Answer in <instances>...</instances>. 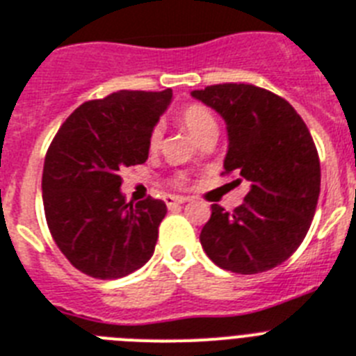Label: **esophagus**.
Instances as JSON below:
<instances>
[{
    "mask_svg": "<svg viewBox=\"0 0 356 356\" xmlns=\"http://www.w3.org/2000/svg\"><path fill=\"white\" fill-rule=\"evenodd\" d=\"M166 204H168V208H173V207H179V204H184L188 201L186 197H177V195H166Z\"/></svg>",
    "mask_w": 356,
    "mask_h": 356,
    "instance_id": "34e87169",
    "label": "esophagus"
}]
</instances>
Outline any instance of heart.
<instances>
[{
  "label": "heart",
  "instance_id": "heart-1",
  "mask_svg": "<svg viewBox=\"0 0 356 356\" xmlns=\"http://www.w3.org/2000/svg\"><path fill=\"white\" fill-rule=\"evenodd\" d=\"M181 122H183L184 128L192 133L193 137L201 140L207 135H216L218 133V122H216V117L212 115V111L207 108V106H201V104H190L181 111ZM164 128L163 124L157 122L149 131V148L157 149L161 140H163ZM175 183L183 184L184 175H177Z\"/></svg>",
  "mask_w": 356,
  "mask_h": 356
}]
</instances>
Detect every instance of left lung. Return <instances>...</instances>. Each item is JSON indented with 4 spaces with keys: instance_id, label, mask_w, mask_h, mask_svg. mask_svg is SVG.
Listing matches in <instances>:
<instances>
[{
    "instance_id": "1",
    "label": "left lung",
    "mask_w": 356,
    "mask_h": 356,
    "mask_svg": "<svg viewBox=\"0 0 356 356\" xmlns=\"http://www.w3.org/2000/svg\"><path fill=\"white\" fill-rule=\"evenodd\" d=\"M192 97L225 118L228 153L221 175L247 179L234 212L212 204L201 245L218 267L258 274L296 252L320 195V159L307 126L278 95L252 83H216Z\"/></svg>"
}]
</instances>
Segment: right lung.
<instances>
[{
  "label": "right lung",
  "instance_id": "1",
  "mask_svg": "<svg viewBox=\"0 0 356 356\" xmlns=\"http://www.w3.org/2000/svg\"><path fill=\"white\" fill-rule=\"evenodd\" d=\"M172 100L164 91H117L88 100L60 126L43 164L42 193L54 243L80 273L117 280L153 256L166 204L120 193V170L146 163L149 131Z\"/></svg>",
  "mask_w": 356,
  "mask_h": 356
}]
</instances>
